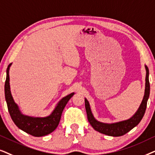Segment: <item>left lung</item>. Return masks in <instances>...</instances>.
<instances>
[{"label": "left lung", "instance_id": "left-lung-1", "mask_svg": "<svg viewBox=\"0 0 155 155\" xmlns=\"http://www.w3.org/2000/svg\"><path fill=\"white\" fill-rule=\"evenodd\" d=\"M146 70V77H145V94H144L143 99H142L141 104L137 110L136 111L133 116L128 119L124 120L118 121L115 123H102L97 120L93 115L91 109L88 101L85 98V108L87 113V117L88 122L93 127L95 130L99 133L104 134L108 136L113 137H120V136L124 135L125 134L128 133L132 129L139 124L141 120L144 116L145 113L146 108H147V100L149 98L150 86L149 82V69L147 66H145Z\"/></svg>", "mask_w": 155, "mask_h": 155}]
</instances>
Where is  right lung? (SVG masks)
Masks as SVG:
<instances>
[{
    "label": "right lung",
    "instance_id": "add662e5",
    "mask_svg": "<svg viewBox=\"0 0 155 155\" xmlns=\"http://www.w3.org/2000/svg\"><path fill=\"white\" fill-rule=\"evenodd\" d=\"M11 65L12 64H10L6 70L5 83V97L10 117L18 128L31 135L35 137H42L49 135L58 126L64 108L70 98L74 96V93L63 97L57 103L50 114L47 116L35 117L25 115L21 112L18 105L15 102L10 91L9 71Z\"/></svg>",
    "mask_w": 155,
    "mask_h": 155
}]
</instances>
